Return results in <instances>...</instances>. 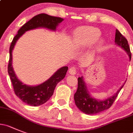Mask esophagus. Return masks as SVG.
Listing matches in <instances>:
<instances>
[{"label": "esophagus", "instance_id": "34e87169", "mask_svg": "<svg viewBox=\"0 0 133 133\" xmlns=\"http://www.w3.org/2000/svg\"><path fill=\"white\" fill-rule=\"evenodd\" d=\"M77 72V69L76 68H74V67H72V68H70L69 69V75H74L76 74Z\"/></svg>", "mask_w": 133, "mask_h": 133}]
</instances>
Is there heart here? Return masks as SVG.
I'll return each instance as SVG.
<instances>
[{"instance_id": "b5f03b06", "label": "heart", "mask_w": 133, "mask_h": 133, "mask_svg": "<svg viewBox=\"0 0 133 133\" xmlns=\"http://www.w3.org/2000/svg\"><path fill=\"white\" fill-rule=\"evenodd\" d=\"M101 36V32L95 27H81L74 33V41L79 49L86 48L93 44ZM103 44L102 40L98 41V45Z\"/></svg>"}]
</instances>
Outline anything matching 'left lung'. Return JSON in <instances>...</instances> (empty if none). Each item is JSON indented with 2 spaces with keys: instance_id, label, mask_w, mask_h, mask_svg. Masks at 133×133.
Masks as SVG:
<instances>
[{
  "instance_id": "1",
  "label": "left lung",
  "mask_w": 133,
  "mask_h": 133,
  "mask_svg": "<svg viewBox=\"0 0 133 133\" xmlns=\"http://www.w3.org/2000/svg\"><path fill=\"white\" fill-rule=\"evenodd\" d=\"M115 43L116 45L121 47L126 52L131 60V53L128 41L117 29H116L115 31ZM124 84L111 96L104 100H98L91 96L90 93L88 90L83 77L81 76L78 78L77 90L74 95L75 105L80 111L89 115H94L108 110L111 107L115 99L117 98L119 92L124 86Z\"/></svg>"
}]
</instances>
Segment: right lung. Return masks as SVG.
Listing matches in <instances>:
<instances>
[{
  "mask_svg": "<svg viewBox=\"0 0 133 133\" xmlns=\"http://www.w3.org/2000/svg\"><path fill=\"white\" fill-rule=\"evenodd\" d=\"M64 19L58 17L49 16L46 14H40L34 16L25 23L18 30V34L13 38L10 47V59L8 72L10 77L15 94L25 104L32 106H41L46 102L52 96L56 86L65 77L68 67L60 68L48 80L43 83L35 86L23 84L16 76L12 67V51L18 40L26 31L37 28H46L55 31L56 27Z\"/></svg>",
  "mask_w": 133,
  "mask_h": 133,
  "instance_id": "right-lung-1",
  "label": "right lung"
}]
</instances>
